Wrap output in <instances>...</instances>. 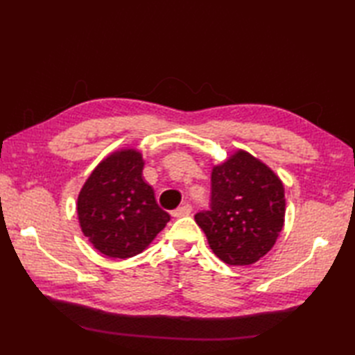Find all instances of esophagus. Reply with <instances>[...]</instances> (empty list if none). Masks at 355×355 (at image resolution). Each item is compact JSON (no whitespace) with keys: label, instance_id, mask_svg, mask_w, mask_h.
<instances>
[{"label":"esophagus","instance_id":"obj_1","mask_svg":"<svg viewBox=\"0 0 355 355\" xmlns=\"http://www.w3.org/2000/svg\"><path fill=\"white\" fill-rule=\"evenodd\" d=\"M192 212V206L191 205H183L182 207H177L175 210H172V216L180 218V216H186Z\"/></svg>","mask_w":355,"mask_h":355}]
</instances>
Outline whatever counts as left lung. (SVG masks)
Returning <instances> with one entry per match:
<instances>
[{
    "mask_svg": "<svg viewBox=\"0 0 355 355\" xmlns=\"http://www.w3.org/2000/svg\"><path fill=\"white\" fill-rule=\"evenodd\" d=\"M209 210L195 221L212 252L229 266H250L267 254L282 230L284 186L273 171L238 150L212 171Z\"/></svg>",
    "mask_w": 355,
    "mask_h": 355,
    "instance_id": "left-lung-1",
    "label": "left lung"
}]
</instances>
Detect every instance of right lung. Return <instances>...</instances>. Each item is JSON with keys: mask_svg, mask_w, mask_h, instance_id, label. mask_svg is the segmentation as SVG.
<instances>
[{"mask_svg": "<svg viewBox=\"0 0 355 355\" xmlns=\"http://www.w3.org/2000/svg\"><path fill=\"white\" fill-rule=\"evenodd\" d=\"M141 154L123 149L92 172L78 198L84 235L101 253L126 259L146 248L171 220L141 178Z\"/></svg>", "mask_w": 355, "mask_h": 355, "instance_id": "right-lung-1", "label": "right lung"}]
</instances>
